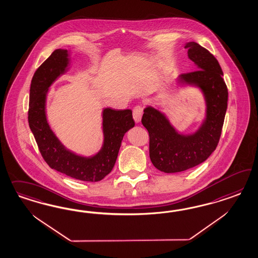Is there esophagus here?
Wrapping results in <instances>:
<instances>
[{"label": "esophagus", "mask_w": 258, "mask_h": 258, "mask_svg": "<svg viewBox=\"0 0 258 258\" xmlns=\"http://www.w3.org/2000/svg\"><path fill=\"white\" fill-rule=\"evenodd\" d=\"M143 115V108L142 106H136L133 109V119L136 123H140Z\"/></svg>", "instance_id": "34e87169"}]
</instances>
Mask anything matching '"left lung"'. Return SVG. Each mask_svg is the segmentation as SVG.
Returning a JSON list of instances; mask_svg holds the SVG:
<instances>
[{
  "label": "left lung",
  "instance_id": "obj_1",
  "mask_svg": "<svg viewBox=\"0 0 258 258\" xmlns=\"http://www.w3.org/2000/svg\"><path fill=\"white\" fill-rule=\"evenodd\" d=\"M185 48L196 71L180 75L177 85L200 90L205 105L202 122L194 132L181 133L159 106H147L142 117L149 132L151 163L164 173L185 171L210 156L218 146L226 114L228 90L219 61L197 42H185Z\"/></svg>",
  "mask_w": 258,
  "mask_h": 258
}]
</instances>
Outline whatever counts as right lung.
<instances>
[{"label": "right lung", "instance_id": "right-lung-1", "mask_svg": "<svg viewBox=\"0 0 258 258\" xmlns=\"http://www.w3.org/2000/svg\"><path fill=\"white\" fill-rule=\"evenodd\" d=\"M70 52L56 49L36 71L32 78L28 122L39 151L48 165L73 179L99 181L112 170L123 137L133 128L132 109H102L101 149L91 156L67 149L48 122L47 94L50 87L70 69Z\"/></svg>", "mask_w": 258, "mask_h": 258}]
</instances>
